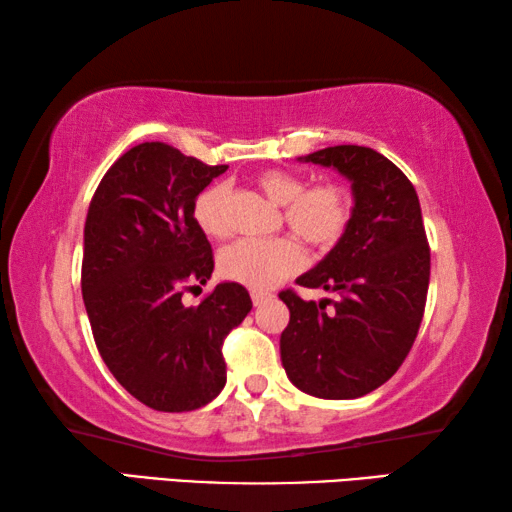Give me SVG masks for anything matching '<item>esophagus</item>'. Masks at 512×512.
Instances as JSON below:
<instances>
[{
	"mask_svg": "<svg viewBox=\"0 0 512 512\" xmlns=\"http://www.w3.org/2000/svg\"><path fill=\"white\" fill-rule=\"evenodd\" d=\"M250 298H253V305L259 307V305H264L266 300H271L273 296H271V293H264V291H253V293H250Z\"/></svg>",
	"mask_w": 512,
	"mask_h": 512,
	"instance_id": "34e87169",
	"label": "esophagus"
}]
</instances>
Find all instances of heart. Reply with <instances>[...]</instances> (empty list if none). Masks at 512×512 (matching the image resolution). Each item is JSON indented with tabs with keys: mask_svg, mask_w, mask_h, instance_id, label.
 <instances>
[{
	"mask_svg": "<svg viewBox=\"0 0 512 512\" xmlns=\"http://www.w3.org/2000/svg\"><path fill=\"white\" fill-rule=\"evenodd\" d=\"M262 192L284 205V221L314 248H332L348 230L352 216L350 192L339 183H323L309 187L300 176L284 169H266L257 176ZM228 194L225 183L203 189L194 203V219L210 237H223L228 232ZM305 264V253L298 241L289 237L277 239H241L223 248L219 257L221 273L232 282L250 289H271L284 277L296 273Z\"/></svg>",
	"mask_w": 512,
	"mask_h": 512,
	"instance_id": "obj_1",
	"label": "heart"
}]
</instances>
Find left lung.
I'll return each instance as SVG.
<instances>
[{"label":"left lung","instance_id":"obj_1","mask_svg":"<svg viewBox=\"0 0 512 512\" xmlns=\"http://www.w3.org/2000/svg\"><path fill=\"white\" fill-rule=\"evenodd\" d=\"M298 160L348 178L354 205L343 237L296 280L339 298L280 293L291 311L282 366L302 393L354 400L386 384L418 336L431 268L420 201L411 180L368 146H327Z\"/></svg>","mask_w":512,"mask_h":512}]
</instances>
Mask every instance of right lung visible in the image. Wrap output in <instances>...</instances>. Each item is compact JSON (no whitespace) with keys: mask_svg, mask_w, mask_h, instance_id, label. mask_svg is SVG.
I'll return each mask as SVG.
<instances>
[{"mask_svg":"<svg viewBox=\"0 0 512 512\" xmlns=\"http://www.w3.org/2000/svg\"><path fill=\"white\" fill-rule=\"evenodd\" d=\"M225 169L162 142L137 144L106 171L85 219L81 289L94 343L119 384L155 411L201 409L223 391V341L253 309L237 282L216 284L196 307L183 302L214 271L194 203Z\"/></svg>","mask_w":512,"mask_h":512,"instance_id":"1","label":"right lung"}]
</instances>
